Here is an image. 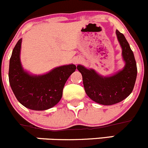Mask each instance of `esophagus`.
Here are the masks:
<instances>
[{"instance_id":"1","label":"esophagus","mask_w":148,"mask_h":148,"mask_svg":"<svg viewBox=\"0 0 148 148\" xmlns=\"http://www.w3.org/2000/svg\"><path fill=\"white\" fill-rule=\"evenodd\" d=\"M75 63H77V60L75 61Z\"/></svg>"}]
</instances>
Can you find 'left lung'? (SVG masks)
Returning <instances> with one entry per match:
<instances>
[{"label":"left lung","instance_id":"1","mask_svg":"<svg viewBox=\"0 0 148 148\" xmlns=\"http://www.w3.org/2000/svg\"><path fill=\"white\" fill-rule=\"evenodd\" d=\"M122 47V55L125 62L124 68L110 76H102L93 69L81 65L77 69L83 76L85 91L93 101L102 105H113L121 102L130 95L137 78V64L134 54L123 34L116 31Z\"/></svg>","mask_w":148,"mask_h":148}]
</instances>
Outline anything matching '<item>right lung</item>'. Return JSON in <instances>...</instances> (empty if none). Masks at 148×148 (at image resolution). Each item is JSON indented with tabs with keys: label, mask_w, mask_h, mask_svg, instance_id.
I'll use <instances>...</instances> for the list:
<instances>
[{
	"label": "right lung",
	"mask_w": 148,
	"mask_h": 148,
	"mask_svg": "<svg viewBox=\"0 0 148 148\" xmlns=\"http://www.w3.org/2000/svg\"><path fill=\"white\" fill-rule=\"evenodd\" d=\"M21 42L22 39L18 41L10 59L8 77L11 89L25 107L35 111L50 109L60 101L64 86L76 66L62 65L38 75L29 73L23 68L20 59Z\"/></svg>",
	"instance_id": "add662e5"
}]
</instances>
